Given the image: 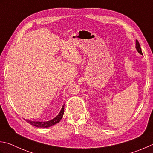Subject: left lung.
Here are the masks:
<instances>
[{
	"mask_svg": "<svg viewBox=\"0 0 153 153\" xmlns=\"http://www.w3.org/2000/svg\"><path fill=\"white\" fill-rule=\"evenodd\" d=\"M136 49L138 51V52L139 53H140V54H143L142 53V51H141V48H140V44L139 43L138 40H136Z\"/></svg>",
	"mask_w": 153,
	"mask_h": 153,
	"instance_id": "1",
	"label": "left lung"
}]
</instances>
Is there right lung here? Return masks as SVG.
<instances>
[{"instance_id":"1","label":"right lung","mask_w":153,"mask_h":153,"mask_svg":"<svg viewBox=\"0 0 153 153\" xmlns=\"http://www.w3.org/2000/svg\"><path fill=\"white\" fill-rule=\"evenodd\" d=\"M64 105L62 106V108L60 111V112L59 113V114L57 115L55 118H53V119L48 121H44V122H42V121H30L28 120V119H26V122H28V123H30L32 125H34V126L36 127H40V128H47V127H50L52 125H54L55 124L58 123L62 118L63 115H64Z\"/></svg>"}]
</instances>
